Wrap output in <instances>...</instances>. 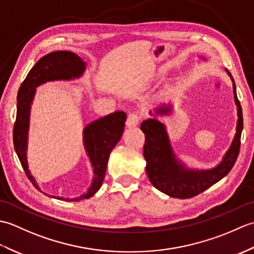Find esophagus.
<instances>
[{
  "mask_svg": "<svg viewBox=\"0 0 254 254\" xmlns=\"http://www.w3.org/2000/svg\"><path fill=\"white\" fill-rule=\"evenodd\" d=\"M139 120H141V117H139L138 113L136 112H133V113H130V115L127 116V127H136Z\"/></svg>",
  "mask_w": 254,
  "mask_h": 254,
  "instance_id": "esophagus-1",
  "label": "esophagus"
}]
</instances>
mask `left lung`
<instances>
[{
  "label": "left lung",
  "instance_id": "left-lung-1",
  "mask_svg": "<svg viewBox=\"0 0 254 254\" xmlns=\"http://www.w3.org/2000/svg\"><path fill=\"white\" fill-rule=\"evenodd\" d=\"M227 73L234 82L235 101L238 107V123L230 148L224 156L222 163L215 168L205 171L187 169L176 159L163 123L156 119H148L141 124V130L145 134L144 157L146 160L148 179L157 190L167 195L178 198H190L197 195L228 175L238 158L244 118L240 101L237 97L235 80L228 71ZM169 112L170 107L168 106L163 105L156 109V115H167Z\"/></svg>",
  "mask_w": 254,
  "mask_h": 254
}]
</instances>
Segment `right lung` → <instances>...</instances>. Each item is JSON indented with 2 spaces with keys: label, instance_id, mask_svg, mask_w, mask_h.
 <instances>
[{
  "label": "right lung",
  "instance_id": "add662e5",
  "mask_svg": "<svg viewBox=\"0 0 254 254\" xmlns=\"http://www.w3.org/2000/svg\"><path fill=\"white\" fill-rule=\"evenodd\" d=\"M85 71V62L78 56L69 51H56L42 57L27 74L17 94V113L14 123L13 143L21 167L27 178L37 190L42 192L30 175L27 164V134L29 127L30 105L34 99L36 87L46 82L58 79H72L79 77ZM127 113L116 111L88 124L84 130V145L86 153L94 168V180L84 195L67 201H79L89 198L99 190L106 175L108 159L113 147L120 141L124 130ZM55 197V196H52ZM58 199H65L58 196Z\"/></svg>",
  "mask_w": 254,
  "mask_h": 254
}]
</instances>
